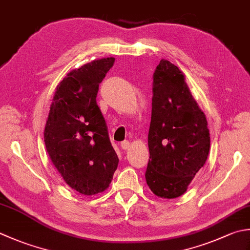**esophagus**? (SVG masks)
Segmentation results:
<instances>
[{"label":"esophagus","mask_w":250,"mask_h":250,"mask_svg":"<svg viewBox=\"0 0 250 250\" xmlns=\"http://www.w3.org/2000/svg\"><path fill=\"white\" fill-rule=\"evenodd\" d=\"M120 146H121V148L122 149H128L129 147H130V142L129 141H124V142H121V144H120Z\"/></svg>","instance_id":"1"}]
</instances>
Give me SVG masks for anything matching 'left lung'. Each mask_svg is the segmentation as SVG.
Listing matches in <instances>:
<instances>
[{
  "mask_svg": "<svg viewBox=\"0 0 250 250\" xmlns=\"http://www.w3.org/2000/svg\"><path fill=\"white\" fill-rule=\"evenodd\" d=\"M146 183L156 196L183 195L209 154L210 135L183 72L161 60L153 76Z\"/></svg>",
  "mask_w": 250,
  "mask_h": 250,
  "instance_id": "1",
  "label": "left lung"
}]
</instances>
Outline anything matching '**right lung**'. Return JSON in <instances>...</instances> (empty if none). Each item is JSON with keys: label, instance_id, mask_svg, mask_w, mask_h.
I'll use <instances>...</instances> for the list:
<instances>
[{"label": "right lung", "instance_id": "right-lung-1", "mask_svg": "<svg viewBox=\"0 0 250 250\" xmlns=\"http://www.w3.org/2000/svg\"><path fill=\"white\" fill-rule=\"evenodd\" d=\"M115 58L93 61L71 70L57 85L48 112L44 142L63 181L86 196L109 187L118 167L96 95Z\"/></svg>", "mask_w": 250, "mask_h": 250}]
</instances>
